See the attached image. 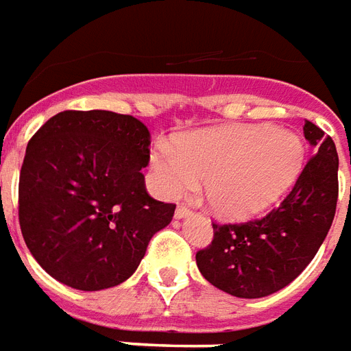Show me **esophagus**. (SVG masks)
<instances>
[{
	"mask_svg": "<svg viewBox=\"0 0 351 351\" xmlns=\"http://www.w3.org/2000/svg\"><path fill=\"white\" fill-rule=\"evenodd\" d=\"M191 213H193V211H191V207L183 206V204L178 206V209H176V217H178V219H185V217H189Z\"/></svg>",
	"mask_w": 351,
	"mask_h": 351,
	"instance_id": "obj_1",
	"label": "esophagus"
}]
</instances>
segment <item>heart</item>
Listing matches in <instances>:
<instances>
[{
  "instance_id": "b5f03b06",
  "label": "heart",
  "mask_w": 351,
  "mask_h": 351,
  "mask_svg": "<svg viewBox=\"0 0 351 351\" xmlns=\"http://www.w3.org/2000/svg\"><path fill=\"white\" fill-rule=\"evenodd\" d=\"M305 147L291 130L269 125H234L189 132L173 147L151 155L157 189L179 196L204 181V196L215 213L247 219L269 209L301 173Z\"/></svg>"
}]
</instances>
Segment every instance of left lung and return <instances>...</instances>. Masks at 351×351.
I'll use <instances>...</instances> for the list:
<instances>
[{"label": "left lung", "mask_w": 351, "mask_h": 351, "mask_svg": "<svg viewBox=\"0 0 351 351\" xmlns=\"http://www.w3.org/2000/svg\"><path fill=\"white\" fill-rule=\"evenodd\" d=\"M303 132L316 155L278 207L249 222H213V241L196 252V263L215 288L243 299L271 295L298 278L322 247L339 200V155L312 121Z\"/></svg>", "instance_id": "8db88e82"}]
</instances>
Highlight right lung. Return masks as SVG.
<instances>
[{"instance_id": "obj_1", "label": "right lung", "mask_w": 351, "mask_h": 351, "mask_svg": "<svg viewBox=\"0 0 351 351\" xmlns=\"http://www.w3.org/2000/svg\"><path fill=\"white\" fill-rule=\"evenodd\" d=\"M149 130L108 110H65L29 140L18 183L24 241L43 269L84 291L121 284L136 271L173 204L151 198Z\"/></svg>"}]
</instances>
